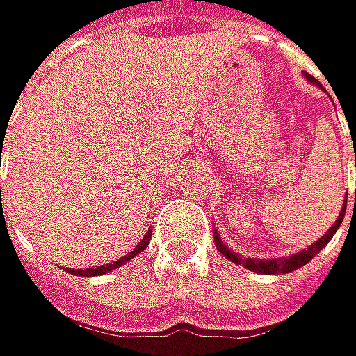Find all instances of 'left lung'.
Returning a JSON list of instances; mask_svg holds the SVG:
<instances>
[{
    "label": "left lung",
    "mask_w": 356,
    "mask_h": 356,
    "mask_svg": "<svg viewBox=\"0 0 356 356\" xmlns=\"http://www.w3.org/2000/svg\"><path fill=\"white\" fill-rule=\"evenodd\" d=\"M309 76V81H313L315 83V79L311 76V74H307ZM346 202V200H344ZM355 202H356V196H355ZM344 213H346V204H344V209H342V213H340V217L336 219V223L330 227V232L323 236V238H319L315 244H311L307 250H302V252H298V254H292L290 259H269V261H261V259H242L240 254H236V252H232L223 242H221V238L219 236H215V244H217V248H219V252L223 254V257H227L232 263H238V265H244L246 269H250V271H257V273H290V271H296V269H300L302 265H307L330 240H332V236L338 232V227H340V223H342V219H344Z\"/></svg>",
    "instance_id": "1"
}]
</instances>
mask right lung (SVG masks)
Returning a JSON list of instances; mask_svg holds the SVG:
<instances>
[{
  "mask_svg": "<svg viewBox=\"0 0 356 356\" xmlns=\"http://www.w3.org/2000/svg\"><path fill=\"white\" fill-rule=\"evenodd\" d=\"M149 236H152V232H147L145 236H143V240L137 244V248L133 250V252H129L127 257H122V259H118V261H114V263H108V265H102V267H91V269H66L68 273H72V275H85V277H93V275H104V273H110V271H114L116 267H120V265H124L127 261H131L135 254H139L141 250H145V246L149 244Z\"/></svg>",
  "mask_w": 356,
  "mask_h": 356,
  "instance_id": "add662e5",
  "label": "right lung"
}]
</instances>
